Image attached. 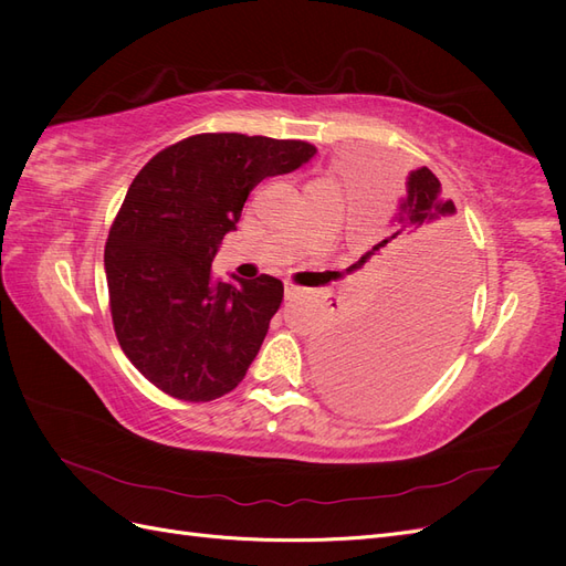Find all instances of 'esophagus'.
Returning <instances> with one entry per match:
<instances>
[{
    "label": "esophagus",
    "instance_id": "34e87169",
    "mask_svg": "<svg viewBox=\"0 0 566 566\" xmlns=\"http://www.w3.org/2000/svg\"><path fill=\"white\" fill-rule=\"evenodd\" d=\"M300 295H302V290H300L297 285H293V283H285V300L293 302V300H297Z\"/></svg>",
    "mask_w": 566,
    "mask_h": 566
}]
</instances>
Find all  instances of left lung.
<instances>
[{
	"label": "left lung",
	"instance_id": "1",
	"mask_svg": "<svg viewBox=\"0 0 566 566\" xmlns=\"http://www.w3.org/2000/svg\"><path fill=\"white\" fill-rule=\"evenodd\" d=\"M373 260L385 287L337 316L314 347L323 389L352 410H389L432 382L455 347L472 295V250L455 221L453 200L427 167L408 175L385 241Z\"/></svg>",
	"mask_w": 566,
	"mask_h": 566
}]
</instances>
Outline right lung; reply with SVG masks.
<instances>
[{
	"label": "right lung",
	"mask_w": 566,
	"mask_h": 566,
	"mask_svg": "<svg viewBox=\"0 0 566 566\" xmlns=\"http://www.w3.org/2000/svg\"><path fill=\"white\" fill-rule=\"evenodd\" d=\"M306 142L196 134L160 150L132 181L104 252L119 347L146 380L181 401H212L245 378L283 302L262 273L212 276L252 188L314 158Z\"/></svg>",
	"instance_id": "obj_1"
}]
</instances>
